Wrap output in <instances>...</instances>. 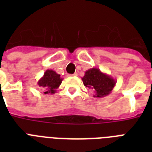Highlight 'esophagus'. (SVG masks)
<instances>
[{"label": "esophagus", "mask_w": 152, "mask_h": 152, "mask_svg": "<svg viewBox=\"0 0 152 152\" xmlns=\"http://www.w3.org/2000/svg\"><path fill=\"white\" fill-rule=\"evenodd\" d=\"M77 75H78V74H77L76 72V73H74V74H69V76H77Z\"/></svg>", "instance_id": "1"}]
</instances>
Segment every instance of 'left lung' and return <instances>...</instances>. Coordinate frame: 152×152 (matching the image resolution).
Masks as SVG:
<instances>
[{
	"instance_id": "obj_1",
	"label": "left lung",
	"mask_w": 152,
	"mask_h": 152,
	"mask_svg": "<svg viewBox=\"0 0 152 152\" xmlns=\"http://www.w3.org/2000/svg\"><path fill=\"white\" fill-rule=\"evenodd\" d=\"M82 80L83 85L94 91L93 96L95 98H103L110 95L117 83L113 77L96 68L87 70Z\"/></svg>"
}]
</instances>
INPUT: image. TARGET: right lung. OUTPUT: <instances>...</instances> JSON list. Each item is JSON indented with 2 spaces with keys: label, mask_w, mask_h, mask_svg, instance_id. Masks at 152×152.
Wrapping results in <instances>:
<instances>
[{
  "label": "right lung",
  "mask_w": 152,
  "mask_h": 152,
  "mask_svg": "<svg viewBox=\"0 0 152 152\" xmlns=\"http://www.w3.org/2000/svg\"><path fill=\"white\" fill-rule=\"evenodd\" d=\"M63 79L59 74L52 69H47L44 72L43 76L38 81V85L44 89V94L53 95L61 85Z\"/></svg>",
  "instance_id": "obj_1"
}]
</instances>
